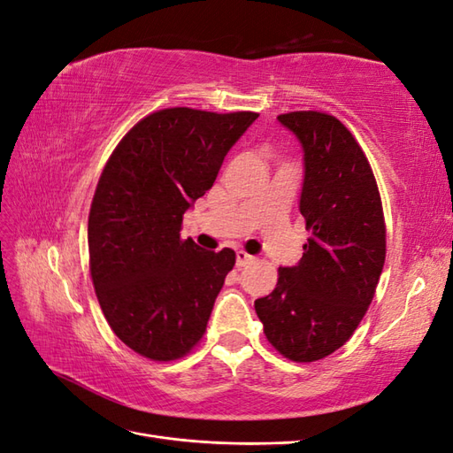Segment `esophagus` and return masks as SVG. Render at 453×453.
I'll use <instances>...</instances> for the list:
<instances>
[{
    "instance_id": "1",
    "label": "esophagus",
    "mask_w": 453,
    "mask_h": 453,
    "mask_svg": "<svg viewBox=\"0 0 453 453\" xmlns=\"http://www.w3.org/2000/svg\"><path fill=\"white\" fill-rule=\"evenodd\" d=\"M235 258H237V266H239V268H243V266L250 265L252 260H255V257H250L249 252H245V250H237V252H235Z\"/></svg>"
}]
</instances>
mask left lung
I'll list each match as a JSON object with an SVG mask.
<instances>
[{
  "label": "left lung",
  "mask_w": 453,
  "mask_h": 453,
  "mask_svg": "<svg viewBox=\"0 0 453 453\" xmlns=\"http://www.w3.org/2000/svg\"><path fill=\"white\" fill-rule=\"evenodd\" d=\"M278 121L303 149L299 210L311 237L255 311L283 357L312 363L340 349L369 309L386 258L384 212L371 164L340 119L291 111Z\"/></svg>",
  "instance_id": "8db88e82"
}]
</instances>
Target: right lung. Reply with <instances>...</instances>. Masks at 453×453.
Returning a JSON list of instances; mask_svg holds the SVG:
<instances>
[{
  "mask_svg": "<svg viewBox=\"0 0 453 453\" xmlns=\"http://www.w3.org/2000/svg\"><path fill=\"white\" fill-rule=\"evenodd\" d=\"M257 118L154 111L104 167L88 214L90 276L113 334L146 359H179L203 338L235 252L201 249L179 231Z\"/></svg>",
  "mask_w": 453,
  "mask_h": 453,
  "instance_id": "right-lung-1",
  "label": "right lung"
}]
</instances>
